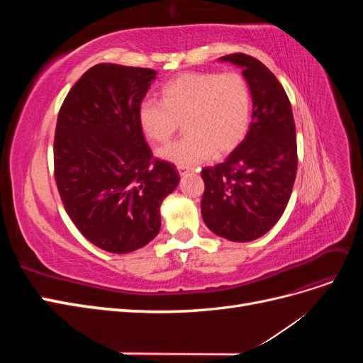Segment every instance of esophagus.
I'll return each mask as SVG.
<instances>
[{"label":"esophagus","instance_id":"34e87169","mask_svg":"<svg viewBox=\"0 0 363 363\" xmlns=\"http://www.w3.org/2000/svg\"><path fill=\"white\" fill-rule=\"evenodd\" d=\"M177 169H179V174H180V175H184L186 172L191 171V168H189V167H184V164H179Z\"/></svg>","mask_w":363,"mask_h":363}]
</instances>
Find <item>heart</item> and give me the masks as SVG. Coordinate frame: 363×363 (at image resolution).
Here are the masks:
<instances>
[{
	"mask_svg": "<svg viewBox=\"0 0 363 363\" xmlns=\"http://www.w3.org/2000/svg\"><path fill=\"white\" fill-rule=\"evenodd\" d=\"M162 101H142L138 123L151 142H167L184 124V136L159 150V156L189 167L212 155L219 157L244 140L252 98L236 72H188L162 87Z\"/></svg>",
	"mask_w": 363,
	"mask_h": 363,
	"instance_id": "1",
	"label": "heart"
}]
</instances>
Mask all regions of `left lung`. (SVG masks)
Returning a JSON list of instances; mask_svg holds the SVG:
<instances>
[{
    "instance_id": "1",
    "label": "left lung",
    "mask_w": 363,
    "mask_h": 363,
    "mask_svg": "<svg viewBox=\"0 0 363 363\" xmlns=\"http://www.w3.org/2000/svg\"><path fill=\"white\" fill-rule=\"evenodd\" d=\"M242 69L252 98L245 139L215 167L203 168L201 215L218 236L250 242L276 225L291 199L296 174L292 107L265 65L242 52L219 57Z\"/></svg>"
}]
</instances>
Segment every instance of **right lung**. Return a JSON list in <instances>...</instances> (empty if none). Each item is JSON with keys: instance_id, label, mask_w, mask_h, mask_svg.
Returning <instances> with one entry per match:
<instances>
[{"instance_id": "obj_1", "label": "right lung", "mask_w": 363, "mask_h": 363, "mask_svg": "<svg viewBox=\"0 0 363 363\" xmlns=\"http://www.w3.org/2000/svg\"><path fill=\"white\" fill-rule=\"evenodd\" d=\"M157 72L100 63L60 107L54 175L65 211L95 247L125 255L160 230V204L180 182L169 162L152 160L138 123Z\"/></svg>"}]
</instances>
